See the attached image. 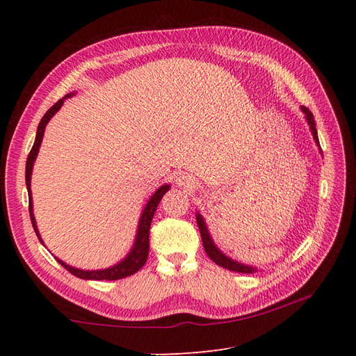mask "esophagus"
<instances>
[{
    "label": "esophagus",
    "instance_id": "1",
    "mask_svg": "<svg viewBox=\"0 0 356 356\" xmlns=\"http://www.w3.org/2000/svg\"><path fill=\"white\" fill-rule=\"evenodd\" d=\"M177 184L179 185H188V180H185V177H179L177 179Z\"/></svg>",
    "mask_w": 356,
    "mask_h": 356
}]
</instances>
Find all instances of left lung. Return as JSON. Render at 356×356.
<instances>
[{
	"instance_id": "8db88e82",
	"label": "left lung",
	"mask_w": 356,
	"mask_h": 356,
	"mask_svg": "<svg viewBox=\"0 0 356 356\" xmlns=\"http://www.w3.org/2000/svg\"><path fill=\"white\" fill-rule=\"evenodd\" d=\"M301 110H303V113H305L306 120H307V124H309V128H311V131H312V136H314V139H315V142H316V145H320V142H318V133H316L315 119H314L312 111L309 110V108H306V107H303V105H301ZM195 220H197L199 229H200L203 248H205V251H207L208 257H209V259L213 260L216 264H218V266H222V268L228 269V270L241 272V274H252V272H257L255 268L246 266V264H241V263H238V261H236V260L229 259V257H226V255L220 251V249H218V248L214 245V241H213V238H211L209 232H208L205 220H203V217H202L199 213H197V216H195Z\"/></svg>"
}]
</instances>
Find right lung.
Returning <instances> with one entry per match:
<instances>
[{"label": "right lung", "instance_id": "obj_1", "mask_svg": "<svg viewBox=\"0 0 356 356\" xmlns=\"http://www.w3.org/2000/svg\"><path fill=\"white\" fill-rule=\"evenodd\" d=\"M73 93L67 95L65 97H70ZM64 97V99H65ZM64 99H59L55 105H53L51 108L47 110V113L42 116L40 125H38V131H36V138H35V143L32 149H30L29 157H27V162H26V185H27V191H29V211H30V220H32L33 225V229L36 232L38 238L42 243L40 232H38L36 228V222H35V217H33V205H32V191H30V179H32V170H33V163H35V159L38 156V151H40L41 147V142H42V136H44V130H45V125L49 124V120L53 118V115L61 108V105L64 104ZM170 190V185H162L159 190L151 195L148 203L145 205L142 211V216H140V220H139V228H138V236H136L134 240V245L131 248L130 254H128L125 259L115 264V266L107 268V269H99V270H82V269H76L73 266H69V264H65L63 260H59V264H63V266L72 272L73 275H76L78 278L82 280H108V282H113V280H120V278H125L128 275H133L138 272L143 264H145L147 259H148V251H149V226L151 222H153V216L156 213V208L159 205V202L162 200L163 194Z\"/></svg>", "mask_w": 356, "mask_h": 356}]
</instances>
